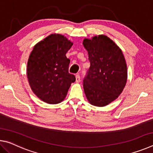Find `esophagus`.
<instances>
[{"label":"esophagus","mask_w":153,"mask_h":153,"mask_svg":"<svg viewBox=\"0 0 153 153\" xmlns=\"http://www.w3.org/2000/svg\"><path fill=\"white\" fill-rule=\"evenodd\" d=\"M80 80H81V77H80V76L79 74H77L76 76V82H77V83L79 82Z\"/></svg>","instance_id":"obj_1"}]
</instances>
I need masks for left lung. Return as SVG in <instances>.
Instances as JSON below:
<instances>
[{
    "instance_id": "1",
    "label": "left lung",
    "mask_w": 153,
    "mask_h": 153,
    "mask_svg": "<svg viewBox=\"0 0 153 153\" xmlns=\"http://www.w3.org/2000/svg\"><path fill=\"white\" fill-rule=\"evenodd\" d=\"M90 68L83 79L85 94L90 103L104 107L116 99L126 86L127 65L122 51L107 36L84 39Z\"/></svg>"
}]
</instances>
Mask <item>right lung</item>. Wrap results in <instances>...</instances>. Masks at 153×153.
I'll return each instance as SVG.
<instances>
[{
	"mask_svg": "<svg viewBox=\"0 0 153 153\" xmlns=\"http://www.w3.org/2000/svg\"><path fill=\"white\" fill-rule=\"evenodd\" d=\"M73 43L60 34H51L38 42L27 62V75L33 93L44 102L56 104L63 100L71 83L70 60L66 53Z\"/></svg>",
	"mask_w": 153,
	"mask_h": 153,
	"instance_id": "1",
	"label": "right lung"
}]
</instances>
